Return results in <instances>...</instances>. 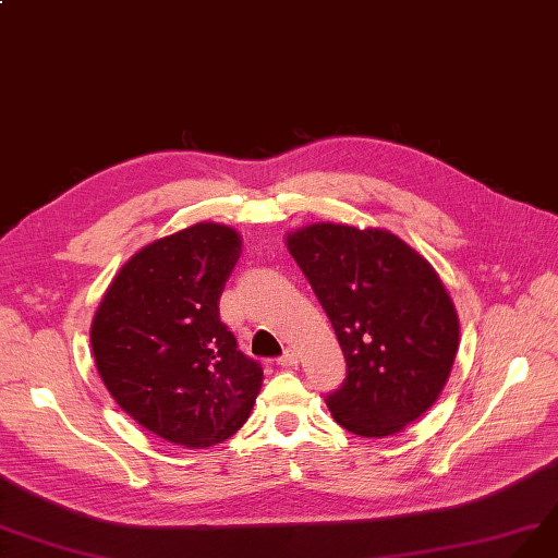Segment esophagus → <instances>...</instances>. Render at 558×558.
<instances>
[{
    "label": "esophagus",
    "mask_w": 558,
    "mask_h": 558,
    "mask_svg": "<svg viewBox=\"0 0 558 558\" xmlns=\"http://www.w3.org/2000/svg\"><path fill=\"white\" fill-rule=\"evenodd\" d=\"M296 363H299V356H296L294 349H284V354L278 359L280 367H294Z\"/></svg>",
    "instance_id": "esophagus-1"
}]
</instances>
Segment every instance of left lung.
Wrapping results in <instances>:
<instances>
[{"label":"left lung","instance_id":"obj_1","mask_svg":"<svg viewBox=\"0 0 558 558\" xmlns=\"http://www.w3.org/2000/svg\"><path fill=\"white\" fill-rule=\"evenodd\" d=\"M333 324L347 361L326 398L359 437L398 435L435 404L460 347V319L432 264L379 227L313 222L284 239Z\"/></svg>","mask_w":558,"mask_h":558}]
</instances>
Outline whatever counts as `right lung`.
<instances>
[{
    "label": "right lung",
    "mask_w": 558,
    "mask_h": 558,
    "mask_svg": "<svg viewBox=\"0 0 558 558\" xmlns=\"http://www.w3.org/2000/svg\"><path fill=\"white\" fill-rule=\"evenodd\" d=\"M241 236L195 222L144 245L110 282L92 322L98 375L114 402L160 439L206 448L247 421L262 388L218 301Z\"/></svg>",
    "instance_id": "right-lung-1"
}]
</instances>
